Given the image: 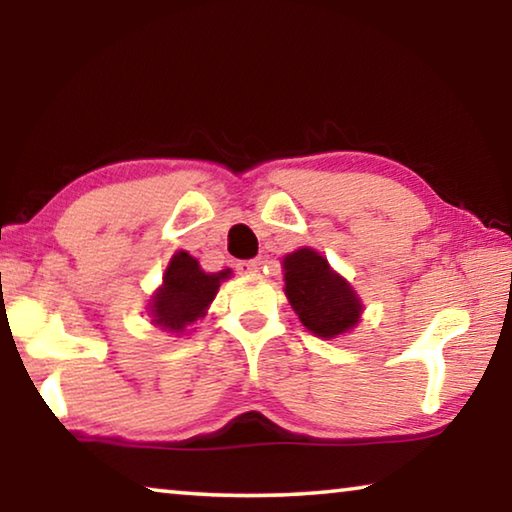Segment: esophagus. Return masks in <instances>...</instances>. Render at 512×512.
I'll use <instances>...</instances> for the list:
<instances>
[{"instance_id":"esophagus-1","label":"esophagus","mask_w":512,"mask_h":512,"mask_svg":"<svg viewBox=\"0 0 512 512\" xmlns=\"http://www.w3.org/2000/svg\"><path fill=\"white\" fill-rule=\"evenodd\" d=\"M235 268L241 275H255L259 271V262L257 259H246V262H237Z\"/></svg>"}]
</instances>
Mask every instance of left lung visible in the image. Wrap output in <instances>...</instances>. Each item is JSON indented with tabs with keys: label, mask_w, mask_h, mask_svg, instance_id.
<instances>
[{
	"label": "left lung",
	"mask_w": 512,
	"mask_h": 512,
	"mask_svg": "<svg viewBox=\"0 0 512 512\" xmlns=\"http://www.w3.org/2000/svg\"><path fill=\"white\" fill-rule=\"evenodd\" d=\"M284 293L300 323L320 339L357 327L363 305L357 293L314 248H300L284 257Z\"/></svg>",
	"instance_id": "1"
}]
</instances>
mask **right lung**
Masks as SVG:
<instances>
[{
  "label": "right lung",
  "mask_w": 512,
  "mask_h": 512,
  "mask_svg": "<svg viewBox=\"0 0 512 512\" xmlns=\"http://www.w3.org/2000/svg\"><path fill=\"white\" fill-rule=\"evenodd\" d=\"M230 275V268L219 273H205L198 259L185 250H178L162 275V287L153 293L149 302L153 325L167 329V332L183 334L194 320L205 316L221 282L228 280Z\"/></svg>",
  "instance_id": "add662e5"
}]
</instances>
